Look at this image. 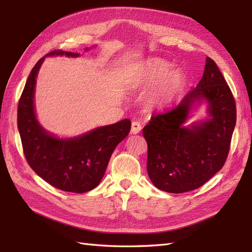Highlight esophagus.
Instances as JSON below:
<instances>
[{
  "mask_svg": "<svg viewBox=\"0 0 252 252\" xmlns=\"http://www.w3.org/2000/svg\"><path fill=\"white\" fill-rule=\"evenodd\" d=\"M141 130H142L141 123L138 121H133L132 126H131V133H132V134H137V133L141 132Z\"/></svg>",
  "mask_w": 252,
  "mask_h": 252,
  "instance_id": "esophagus-1",
  "label": "esophagus"
}]
</instances>
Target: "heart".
<instances>
[{
  "instance_id": "1",
  "label": "heart",
  "mask_w": 252,
  "mask_h": 252,
  "mask_svg": "<svg viewBox=\"0 0 252 252\" xmlns=\"http://www.w3.org/2000/svg\"><path fill=\"white\" fill-rule=\"evenodd\" d=\"M170 65L162 60H155L147 63V66L142 72L141 80L144 84L151 85L156 82L153 88L149 100L156 106L168 105L174 99V97L182 88L183 79L178 70H171Z\"/></svg>"
}]
</instances>
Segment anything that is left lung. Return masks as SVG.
Wrapping results in <instances>:
<instances>
[{
	"label": "left lung",
	"instance_id": "1",
	"mask_svg": "<svg viewBox=\"0 0 252 252\" xmlns=\"http://www.w3.org/2000/svg\"><path fill=\"white\" fill-rule=\"evenodd\" d=\"M202 99L208 103L211 118L185 127L192 105ZM235 125L236 104L232 91L215 61L207 57L197 87L180 104L154 114L144 126L147 173L153 184L173 194L205 184L225 163Z\"/></svg>",
	"mask_w": 252,
	"mask_h": 252
}]
</instances>
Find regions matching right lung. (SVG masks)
Instances as JSON below:
<instances>
[{
    "label": "right lung",
    "instance_id": "right-lung-1",
    "mask_svg": "<svg viewBox=\"0 0 252 252\" xmlns=\"http://www.w3.org/2000/svg\"><path fill=\"white\" fill-rule=\"evenodd\" d=\"M79 54L62 50L46 56ZM45 57L32 68L20 96L17 126L25 157L31 169L58 189L70 192L92 190L103 179L111 154L131 130L129 119L94 129L72 138H57L37 122L34 112L35 78Z\"/></svg>",
    "mask_w": 252,
    "mask_h": 252
}]
</instances>
